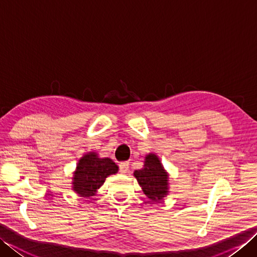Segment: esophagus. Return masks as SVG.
<instances>
[{
	"label": "esophagus",
	"instance_id": "obj_1",
	"mask_svg": "<svg viewBox=\"0 0 257 257\" xmlns=\"http://www.w3.org/2000/svg\"><path fill=\"white\" fill-rule=\"evenodd\" d=\"M119 170L121 173L129 172V162H120L119 163Z\"/></svg>",
	"mask_w": 257,
	"mask_h": 257
}]
</instances>
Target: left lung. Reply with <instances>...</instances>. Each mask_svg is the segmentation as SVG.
Masks as SVG:
<instances>
[{
	"instance_id": "left-lung-1",
	"label": "left lung",
	"mask_w": 257,
	"mask_h": 257,
	"mask_svg": "<svg viewBox=\"0 0 257 257\" xmlns=\"http://www.w3.org/2000/svg\"><path fill=\"white\" fill-rule=\"evenodd\" d=\"M134 176L148 199L160 201L168 194L169 174L157 155H147L144 168L136 170Z\"/></svg>"
}]
</instances>
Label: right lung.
<instances>
[{
	"label": "right lung",
	"instance_id": "add662e5",
	"mask_svg": "<svg viewBox=\"0 0 257 257\" xmlns=\"http://www.w3.org/2000/svg\"><path fill=\"white\" fill-rule=\"evenodd\" d=\"M118 172V166L109 158H99L88 152L80 158L73 177V190L81 196L95 195L110 174Z\"/></svg>",
	"mask_w": 257,
	"mask_h": 257
}]
</instances>
